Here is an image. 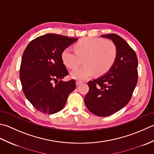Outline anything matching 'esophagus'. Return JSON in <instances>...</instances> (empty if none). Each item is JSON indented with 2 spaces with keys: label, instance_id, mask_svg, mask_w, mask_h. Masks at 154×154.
I'll return each instance as SVG.
<instances>
[{
  "label": "esophagus",
  "instance_id": "esophagus-1",
  "mask_svg": "<svg viewBox=\"0 0 154 154\" xmlns=\"http://www.w3.org/2000/svg\"><path fill=\"white\" fill-rule=\"evenodd\" d=\"M82 83V82H81V81H79V80H77V81L76 82V85H77V86H78V85H80V84H81Z\"/></svg>",
  "mask_w": 154,
  "mask_h": 154
}]
</instances>
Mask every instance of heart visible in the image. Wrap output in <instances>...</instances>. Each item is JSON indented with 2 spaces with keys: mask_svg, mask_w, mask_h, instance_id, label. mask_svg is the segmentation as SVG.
Listing matches in <instances>:
<instances>
[{
  "mask_svg": "<svg viewBox=\"0 0 154 154\" xmlns=\"http://www.w3.org/2000/svg\"><path fill=\"white\" fill-rule=\"evenodd\" d=\"M76 52L70 48L62 52L63 63L70 68H76L83 59L84 65L71 72V77L84 80L95 73L101 76L107 72L114 64L117 57V48L111 40L96 38H84L74 46Z\"/></svg>",
  "mask_w": 154,
  "mask_h": 154,
  "instance_id": "b5f03b06",
  "label": "heart"
}]
</instances>
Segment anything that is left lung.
<instances>
[{"instance_id":"8db88e82","label":"left lung","mask_w":154,"mask_h":154,"mask_svg":"<svg viewBox=\"0 0 154 154\" xmlns=\"http://www.w3.org/2000/svg\"><path fill=\"white\" fill-rule=\"evenodd\" d=\"M101 36L115 44L117 57L107 73L88 82L89 92L84 103L92 114L106 117L120 110L130 100L137 82V58L120 36L110 34Z\"/></svg>"}]
</instances>
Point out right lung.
Returning <instances> with one entry per match:
<instances>
[{"mask_svg": "<svg viewBox=\"0 0 154 154\" xmlns=\"http://www.w3.org/2000/svg\"><path fill=\"white\" fill-rule=\"evenodd\" d=\"M77 40L46 34L32 40L24 50L20 68L22 86L27 100L39 112L53 114L60 111L76 88L74 80H62L68 72L61 54Z\"/></svg>", "mask_w": 154, "mask_h": 154, "instance_id": "obj_1", "label": "right lung"}]
</instances>
